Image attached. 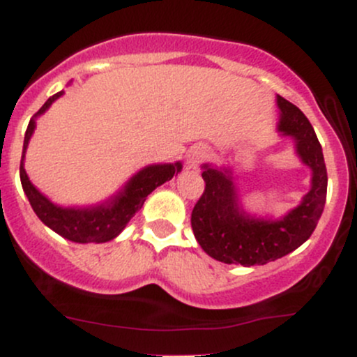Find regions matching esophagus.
Wrapping results in <instances>:
<instances>
[{"label": "esophagus", "instance_id": "34e87169", "mask_svg": "<svg viewBox=\"0 0 357 357\" xmlns=\"http://www.w3.org/2000/svg\"><path fill=\"white\" fill-rule=\"evenodd\" d=\"M208 155H210V153H208L206 147L203 146L195 147V149H191L190 154H188V166L192 167V169H196V167L206 161Z\"/></svg>", "mask_w": 357, "mask_h": 357}]
</instances>
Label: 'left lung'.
<instances>
[{
    "instance_id": "obj_1",
    "label": "left lung",
    "mask_w": 357,
    "mask_h": 357,
    "mask_svg": "<svg viewBox=\"0 0 357 357\" xmlns=\"http://www.w3.org/2000/svg\"><path fill=\"white\" fill-rule=\"evenodd\" d=\"M278 130L296 141L302 162L312 169L310 191L280 220L253 218L240 208L230 169L203 166L204 191L191 213V228L199 247L223 264L265 265L301 247L317 227L326 204L327 169L321 142L301 109L277 96Z\"/></svg>"
}]
</instances>
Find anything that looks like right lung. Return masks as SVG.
Segmentation results:
<instances>
[{
    "instance_id": "add662e5",
    "label": "right lung",
    "mask_w": 357,
    "mask_h": 357,
    "mask_svg": "<svg viewBox=\"0 0 357 357\" xmlns=\"http://www.w3.org/2000/svg\"><path fill=\"white\" fill-rule=\"evenodd\" d=\"M60 96H63V90L52 96L50 99L45 102L42 109L30 119V124L26 127L22 162H20V179H22L23 191L31 208H33V211L36 213V216L48 228L59 233L60 236L75 241V243H104V241L116 238L119 233L124 230L130 218L141 210L147 195L153 192L158 186H161L162 183L169 181L174 174L181 171L183 166L181 162L147 166L127 181L124 190H121L116 198L109 199L107 203L100 204V206L61 208L59 204H53L28 179L23 161L28 142H30L31 134L35 130V119L50 107Z\"/></svg>"
}]
</instances>
